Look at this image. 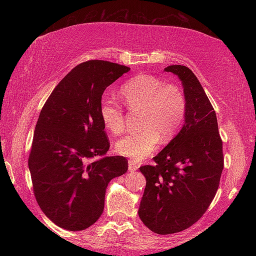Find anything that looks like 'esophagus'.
Listing matches in <instances>:
<instances>
[{
    "label": "esophagus",
    "mask_w": 256,
    "mask_h": 256,
    "mask_svg": "<svg viewBox=\"0 0 256 256\" xmlns=\"http://www.w3.org/2000/svg\"><path fill=\"white\" fill-rule=\"evenodd\" d=\"M138 168V164H136V162H133V160H128V170L130 172L136 170Z\"/></svg>",
    "instance_id": "obj_1"
}]
</instances>
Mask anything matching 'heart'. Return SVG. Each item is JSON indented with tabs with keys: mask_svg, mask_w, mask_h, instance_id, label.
Instances as JSON below:
<instances>
[{
	"mask_svg": "<svg viewBox=\"0 0 256 256\" xmlns=\"http://www.w3.org/2000/svg\"><path fill=\"white\" fill-rule=\"evenodd\" d=\"M120 97L128 108L141 110L140 131L130 133L115 144L116 154L140 162L158 148L160 140L170 142L183 125L188 100L180 86L164 84L159 78L138 74L120 86ZM104 126L112 134H120L125 128L122 106L110 98H104L99 106Z\"/></svg>",
	"mask_w": 256,
	"mask_h": 256,
	"instance_id": "b5f03b06",
	"label": "heart"
}]
</instances>
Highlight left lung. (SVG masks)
<instances>
[{"instance_id":"obj_1","label":"left lung","mask_w":256,"mask_h":256,"mask_svg":"<svg viewBox=\"0 0 256 256\" xmlns=\"http://www.w3.org/2000/svg\"><path fill=\"white\" fill-rule=\"evenodd\" d=\"M178 76L188 100L180 133L141 166L146 184L138 216L159 235L180 232L204 214L219 188L224 170L222 140L216 112L196 74L184 66L164 68Z\"/></svg>"}]
</instances>
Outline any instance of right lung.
Listing matches in <instances>:
<instances>
[{
    "instance_id": "add662e5",
    "label": "right lung",
    "mask_w": 256,
    "mask_h": 256,
    "mask_svg": "<svg viewBox=\"0 0 256 256\" xmlns=\"http://www.w3.org/2000/svg\"><path fill=\"white\" fill-rule=\"evenodd\" d=\"M128 71L86 60L60 80L42 108L28 166L38 206L60 228L79 232L96 222L108 183L128 170L122 156L102 158L110 144L99 106L107 86Z\"/></svg>"
}]
</instances>
